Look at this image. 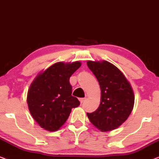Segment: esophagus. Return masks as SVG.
Masks as SVG:
<instances>
[{
    "label": "esophagus",
    "mask_w": 159,
    "mask_h": 159,
    "mask_svg": "<svg viewBox=\"0 0 159 159\" xmlns=\"http://www.w3.org/2000/svg\"><path fill=\"white\" fill-rule=\"evenodd\" d=\"M86 101V98H80V101L81 103H82L84 101Z\"/></svg>",
    "instance_id": "34e87169"
}]
</instances>
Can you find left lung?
Instances as JSON below:
<instances>
[{"mask_svg": "<svg viewBox=\"0 0 159 159\" xmlns=\"http://www.w3.org/2000/svg\"><path fill=\"white\" fill-rule=\"evenodd\" d=\"M87 64L101 90L100 106L87 115L102 132L116 129L127 120L133 108L134 97L131 85L122 72L109 62L88 61Z\"/></svg>", "mask_w": 159, "mask_h": 159, "instance_id": "obj_1", "label": "left lung"}]
</instances>
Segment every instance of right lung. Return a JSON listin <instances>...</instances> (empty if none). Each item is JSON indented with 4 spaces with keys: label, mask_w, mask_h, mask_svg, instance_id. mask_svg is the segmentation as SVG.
Here are the masks:
<instances>
[{
    "label": "right lung",
    "mask_w": 159,
    "mask_h": 159,
    "mask_svg": "<svg viewBox=\"0 0 159 159\" xmlns=\"http://www.w3.org/2000/svg\"><path fill=\"white\" fill-rule=\"evenodd\" d=\"M81 66L58 62L52 65L35 78L27 93L30 114L38 125L48 131H56L69 116L71 108L80 101L71 95L69 78Z\"/></svg>",
    "instance_id": "add662e5"
}]
</instances>
